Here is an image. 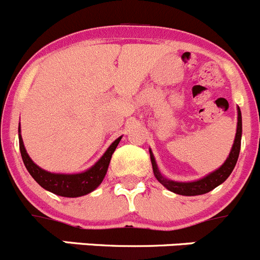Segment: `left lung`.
Returning a JSON list of instances; mask_svg holds the SVG:
<instances>
[{
	"label": "left lung",
	"mask_w": 260,
	"mask_h": 260,
	"mask_svg": "<svg viewBox=\"0 0 260 260\" xmlns=\"http://www.w3.org/2000/svg\"><path fill=\"white\" fill-rule=\"evenodd\" d=\"M241 134H243V120H241V111L237 107V127L234 144H232L231 152H230L229 157L226 158L223 165H222L221 167H218L216 171L211 172V174L202 177V179L195 180V181H174V180L167 179V177H165L160 174L159 169H158L157 166V162H155L154 155H153L152 150L149 149L153 174H154L155 179H157L166 189L175 192V194L185 195V197H195V195H202L206 194V192L212 191L214 187H217L218 185H221L222 182L226 181L227 177H229L230 175H231V172L234 171L235 166H236L237 162V158H239L240 147H241Z\"/></svg>",
	"instance_id": "obj_1"
}]
</instances>
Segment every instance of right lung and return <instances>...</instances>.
<instances>
[{
  "label": "right lung",
  "mask_w": 260,
  "mask_h": 260,
  "mask_svg": "<svg viewBox=\"0 0 260 260\" xmlns=\"http://www.w3.org/2000/svg\"><path fill=\"white\" fill-rule=\"evenodd\" d=\"M121 138L122 137L117 138L107 148L105 154L94 165L91 166L90 169L85 170L83 172H79V174H56V172H49L41 169L29 157L25 147H24L20 126H19V147H20L21 158H23V162L28 172L43 189L65 198L83 197V195H86L93 191V190H95L102 184L103 179H105L106 174H107L111 157H112L113 152L117 148Z\"/></svg>",
  "instance_id": "add662e5"
}]
</instances>
